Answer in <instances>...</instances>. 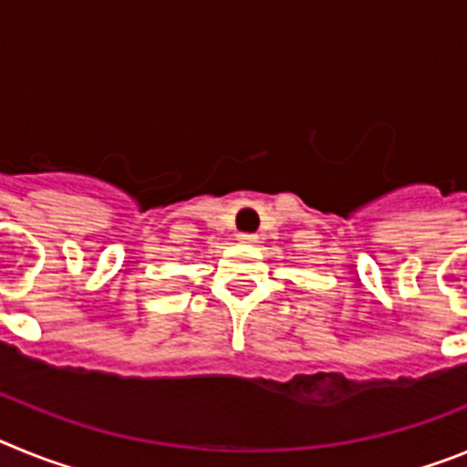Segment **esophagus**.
Wrapping results in <instances>:
<instances>
[{
    "mask_svg": "<svg viewBox=\"0 0 467 467\" xmlns=\"http://www.w3.org/2000/svg\"><path fill=\"white\" fill-rule=\"evenodd\" d=\"M238 241L245 243V245H254V243H257V236H254V234H238Z\"/></svg>",
    "mask_w": 467,
    "mask_h": 467,
    "instance_id": "obj_1",
    "label": "esophagus"
}]
</instances>
